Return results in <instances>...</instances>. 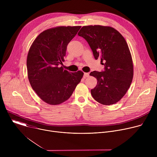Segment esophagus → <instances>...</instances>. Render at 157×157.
I'll return each mask as SVG.
<instances>
[{
	"label": "esophagus",
	"instance_id": "34e87169",
	"mask_svg": "<svg viewBox=\"0 0 157 157\" xmlns=\"http://www.w3.org/2000/svg\"><path fill=\"white\" fill-rule=\"evenodd\" d=\"M89 76V73H84V78L88 77Z\"/></svg>",
	"mask_w": 157,
	"mask_h": 157
}]
</instances>
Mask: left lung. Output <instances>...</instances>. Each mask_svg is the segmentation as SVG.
Segmentation results:
<instances>
[{
    "label": "left lung",
    "mask_w": 157,
    "mask_h": 157,
    "mask_svg": "<svg viewBox=\"0 0 157 157\" xmlns=\"http://www.w3.org/2000/svg\"><path fill=\"white\" fill-rule=\"evenodd\" d=\"M78 35L84 38L91 47L96 59H101L104 70L90 73L97 79L91 89L93 98L104 105H112L125 94L133 79L131 54L122 35L110 27L84 26Z\"/></svg>",
    "instance_id": "8db88e82"
}]
</instances>
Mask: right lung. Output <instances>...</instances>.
Returning a JSON list of instances; mask_svg holds the SVG:
<instances>
[{"label": "right lung", "instance_id": "obj_1", "mask_svg": "<svg viewBox=\"0 0 157 157\" xmlns=\"http://www.w3.org/2000/svg\"><path fill=\"white\" fill-rule=\"evenodd\" d=\"M81 26L58 27L41 32L29 50L27 68L32 89L44 102L58 105L68 100L84 73H70L62 67L67 46Z\"/></svg>", "mask_w": 157, "mask_h": 157}]
</instances>
